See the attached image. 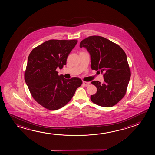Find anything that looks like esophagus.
Segmentation results:
<instances>
[{"label": "esophagus", "instance_id": "obj_1", "mask_svg": "<svg viewBox=\"0 0 155 155\" xmlns=\"http://www.w3.org/2000/svg\"><path fill=\"white\" fill-rule=\"evenodd\" d=\"M83 85H84L85 86H88L90 85V82H87V81H83Z\"/></svg>", "mask_w": 155, "mask_h": 155}]
</instances>
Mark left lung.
<instances>
[{
	"mask_svg": "<svg viewBox=\"0 0 155 155\" xmlns=\"http://www.w3.org/2000/svg\"><path fill=\"white\" fill-rule=\"evenodd\" d=\"M91 55V66L103 74L104 82L92 81L97 88L91 100L104 107L114 106L123 98L130 79V70L127 56L123 49L103 37L90 36L80 43Z\"/></svg>",
	"mask_w": 155,
	"mask_h": 155,
	"instance_id": "obj_1",
	"label": "left lung"
}]
</instances>
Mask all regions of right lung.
<instances>
[{
    "label": "right lung",
    "mask_w": 155,
    "mask_h": 155,
    "mask_svg": "<svg viewBox=\"0 0 155 155\" xmlns=\"http://www.w3.org/2000/svg\"><path fill=\"white\" fill-rule=\"evenodd\" d=\"M78 41L51 39L34 48L25 72V81L35 100L43 107L55 110L65 106L83 83L81 79L58 75Z\"/></svg>",
    "instance_id": "add662e5"
}]
</instances>
